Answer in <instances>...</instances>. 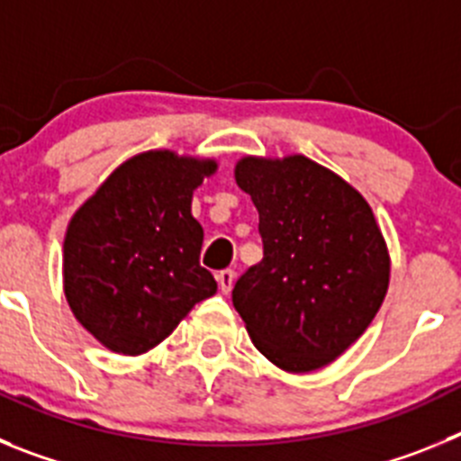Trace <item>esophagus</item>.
<instances>
[{"instance_id": "1", "label": "esophagus", "mask_w": 461, "mask_h": 461, "mask_svg": "<svg viewBox=\"0 0 461 461\" xmlns=\"http://www.w3.org/2000/svg\"><path fill=\"white\" fill-rule=\"evenodd\" d=\"M217 284H219V288H221V293H230V288H233V284H235V272L221 270L217 275Z\"/></svg>"}]
</instances>
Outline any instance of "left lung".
<instances>
[{"instance_id":"obj_1","label":"left lung","mask_w":461,"mask_h":461,"mask_svg":"<svg viewBox=\"0 0 461 461\" xmlns=\"http://www.w3.org/2000/svg\"><path fill=\"white\" fill-rule=\"evenodd\" d=\"M235 182L258 210L263 260L233 288L251 341L293 374L325 367L367 330L390 281L369 203L303 154L244 157Z\"/></svg>"}]
</instances>
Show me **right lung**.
I'll list each match as a JSON object with an SVG mask.
<instances>
[{
    "mask_svg": "<svg viewBox=\"0 0 461 461\" xmlns=\"http://www.w3.org/2000/svg\"><path fill=\"white\" fill-rule=\"evenodd\" d=\"M212 158L154 149L129 158L83 203L64 238V295L73 316L105 348L140 356L217 293L201 266L203 226L194 189Z\"/></svg>",
    "mask_w": 461,
    "mask_h": 461,
    "instance_id": "right-lung-1",
    "label": "right lung"
}]
</instances>
